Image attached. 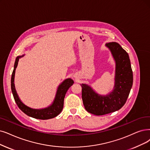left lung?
<instances>
[{"instance_id":"obj_1","label":"left lung","mask_w":150,"mask_h":150,"mask_svg":"<svg viewBox=\"0 0 150 150\" xmlns=\"http://www.w3.org/2000/svg\"><path fill=\"white\" fill-rule=\"evenodd\" d=\"M116 62L115 84L112 92L106 96L95 93L87 85L82 83V98L86 110L94 115H105L121 109L129 97L133 83V73L128 53L117 42H109Z\"/></svg>"}]
</instances>
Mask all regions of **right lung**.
I'll list each match as a JSON object with an SVG mask.
<instances>
[{"mask_svg": "<svg viewBox=\"0 0 150 150\" xmlns=\"http://www.w3.org/2000/svg\"><path fill=\"white\" fill-rule=\"evenodd\" d=\"M22 57H23V55L18 56L16 57L15 62L14 69L13 71L12 74H11V88L13 95V98L15 99L16 105L24 113H25L26 115H27L30 117H32L35 119L45 120V119H52L57 116L59 114L62 112L63 110V104H64V98L65 97L66 93H67V92L68 91L69 88L73 84L74 81L71 79H67L64 80L61 84L59 86L57 90V92L56 94L55 100L51 106H49L48 108H46L40 109V110L31 108L26 106L25 104H23L21 102L18 97V96L16 93V90L15 88L14 77H15V69L17 67L18 62L19 61V59Z\"/></svg>", "mask_w": 150, "mask_h": 150, "instance_id": "obj_1", "label": "right lung"}]
</instances>
